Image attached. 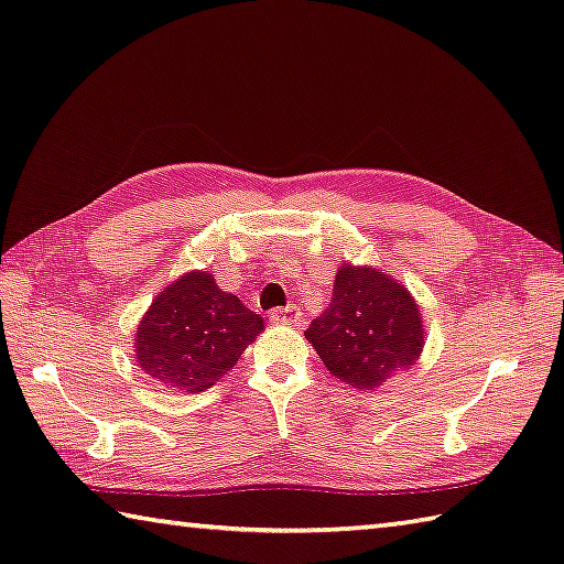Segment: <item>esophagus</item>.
Segmentation results:
<instances>
[{
	"label": "esophagus",
	"instance_id": "obj_1",
	"mask_svg": "<svg viewBox=\"0 0 564 564\" xmlns=\"http://www.w3.org/2000/svg\"><path fill=\"white\" fill-rule=\"evenodd\" d=\"M270 318L274 324H300L302 312L296 306H284V310H272Z\"/></svg>",
	"mask_w": 564,
	"mask_h": 564
}]
</instances>
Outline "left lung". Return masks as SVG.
Returning a JSON list of instances; mask_svg holds the SVG:
<instances>
[{"label":"left lung","mask_w":564,"mask_h":564,"mask_svg":"<svg viewBox=\"0 0 564 564\" xmlns=\"http://www.w3.org/2000/svg\"><path fill=\"white\" fill-rule=\"evenodd\" d=\"M304 336L328 373L358 390H376L408 370L424 346L422 314L408 286L348 262L338 268L326 312Z\"/></svg>","instance_id":"left-lung-1"}]
</instances>
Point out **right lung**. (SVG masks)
<instances>
[{"label":"right lung","instance_id":"1","mask_svg":"<svg viewBox=\"0 0 564 564\" xmlns=\"http://www.w3.org/2000/svg\"><path fill=\"white\" fill-rule=\"evenodd\" d=\"M262 316L214 274L188 272L156 294L137 328L134 354L147 376L184 392L216 386L262 332Z\"/></svg>","mask_w":564,"mask_h":564}]
</instances>
